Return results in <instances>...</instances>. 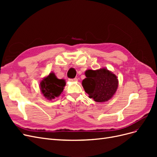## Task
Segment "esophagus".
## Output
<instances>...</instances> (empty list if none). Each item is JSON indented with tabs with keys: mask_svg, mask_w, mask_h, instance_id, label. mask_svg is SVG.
<instances>
[{
	"mask_svg": "<svg viewBox=\"0 0 157 157\" xmlns=\"http://www.w3.org/2000/svg\"><path fill=\"white\" fill-rule=\"evenodd\" d=\"M77 78H69V81H70V82H75V81H77Z\"/></svg>",
	"mask_w": 157,
	"mask_h": 157,
	"instance_id": "esophagus-1",
	"label": "esophagus"
}]
</instances>
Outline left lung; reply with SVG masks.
I'll use <instances>...</instances> for the list:
<instances>
[{
    "label": "left lung",
    "instance_id": "8db88e82",
    "mask_svg": "<svg viewBox=\"0 0 157 157\" xmlns=\"http://www.w3.org/2000/svg\"><path fill=\"white\" fill-rule=\"evenodd\" d=\"M86 78L82 80V86L90 98L96 102L109 100L115 94L118 80L117 77L106 68L85 71Z\"/></svg>",
    "mask_w": 157,
    "mask_h": 157
}]
</instances>
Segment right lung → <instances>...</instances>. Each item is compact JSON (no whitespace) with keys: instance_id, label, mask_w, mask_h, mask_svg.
Returning a JSON list of instances; mask_svg holds the SVG:
<instances>
[{"instance_id":"obj_1","label":"right lung","mask_w":157,"mask_h":157,"mask_svg":"<svg viewBox=\"0 0 157 157\" xmlns=\"http://www.w3.org/2000/svg\"><path fill=\"white\" fill-rule=\"evenodd\" d=\"M65 84V80L58 79L54 73H51L41 80L40 88L45 98L52 100L60 96Z\"/></svg>"}]
</instances>
